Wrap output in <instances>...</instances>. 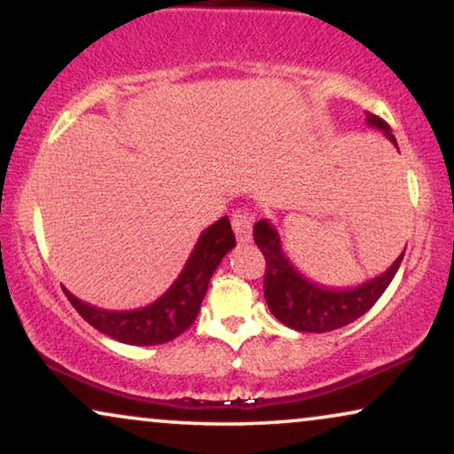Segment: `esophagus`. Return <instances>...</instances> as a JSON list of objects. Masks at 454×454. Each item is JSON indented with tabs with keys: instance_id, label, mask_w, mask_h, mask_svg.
Wrapping results in <instances>:
<instances>
[{
	"instance_id": "esophagus-1",
	"label": "esophagus",
	"mask_w": 454,
	"mask_h": 454,
	"mask_svg": "<svg viewBox=\"0 0 454 454\" xmlns=\"http://www.w3.org/2000/svg\"><path fill=\"white\" fill-rule=\"evenodd\" d=\"M231 225H233L235 238H238L239 244H247V241L252 239L254 216L250 213H246V210H233Z\"/></svg>"
}]
</instances>
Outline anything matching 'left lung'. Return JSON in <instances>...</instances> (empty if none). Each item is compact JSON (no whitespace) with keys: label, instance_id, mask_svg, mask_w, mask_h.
I'll use <instances>...</instances> for the list:
<instances>
[{"label":"left lung","instance_id":"left-lung-1","mask_svg":"<svg viewBox=\"0 0 454 454\" xmlns=\"http://www.w3.org/2000/svg\"><path fill=\"white\" fill-rule=\"evenodd\" d=\"M368 126L382 129L384 136L396 146V140L390 126L374 114H365ZM399 151V146H396ZM254 241L264 254V300L270 312L285 326L300 333H328L334 328L351 325L359 316H364L393 281L399 270L405 252L390 264L387 272L372 281L353 289H325L308 281L300 270L291 264L283 250L281 235L270 225L269 219L258 221L254 225Z\"/></svg>","mask_w":454,"mask_h":454}]
</instances>
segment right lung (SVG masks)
<instances>
[{
	"instance_id": "right-lung-1",
	"label": "right lung",
	"mask_w": 454,
	"mask_h": 454,
	"mask_svg": "<svg viewBox=\"0 0 454 454\" xmlns=\"http://www.w3.org/2000/svg\"><path fill=\"white\" fill-rule=\"evenodd\" d=\"M233 246L231 223L223 216L215 225L204 229L176 283L157 301L138 309H103L80 301L67 289H64V294L76 312L107 337L126 345H160L179 337L192 326L200 312L210 277Z\"/></svg>"
}]
</instances>
